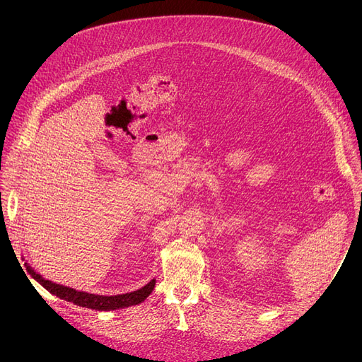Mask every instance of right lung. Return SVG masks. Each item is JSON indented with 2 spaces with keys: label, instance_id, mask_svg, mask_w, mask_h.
<instances>
[{
  "label": "right lung",
  "instance_id": "add662e5",
  "mask_svg": "<svg viewBox=\"0 0 362 362\" xmlns=\"http://www.w3.org/2000/svg\"><path fill=\"white\" fill-rule=\"evenodd\" d=\"M26 270L28 273L37 281L40 284L52 295L59 296L60 299H64L67 302H73L76 305L90 308V310H97V311H112V310H119V308H126L132 305H138V303L144 302L151 292L156 288V279H152L148 284H145L144 288L130 292V293H123V295H114V296H104V295H93L88 292H79L76 289L63 286V284H57L52 283L51 280H45L41 274H37L33 272L28 264Z\"/></svg>",
  "mask_w": 362,
  "mask_h": 362
}]
</instances>
